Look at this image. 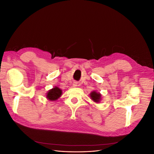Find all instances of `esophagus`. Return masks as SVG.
<instances>
[{
    "label": "esophagus",
    "mask_w": 154,
    "mask_h": 154,
    "mask_svg": "<svg viewBox=\"0 0 154 154\" xmlns=\"http://www.w3.org/2000/svg\"><path fill=\"white\" fill-rule=\"evenodd\" d=\"M77 85V84H76V83H73V86L74 87H75V86H76Z\"/></svg>",
    "instance_id": "esophagus-1"
}]
</instances>
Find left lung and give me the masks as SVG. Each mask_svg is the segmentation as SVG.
<instances>
[{"mask_svg":"<svg viewBox=\"0 0 154 154\" xmlns=\"http://www.w3.org/2000/svg\"><path fill=\"white\" fill-rule=\"evenodd\" d=\"M90 97L95 103H99L101 102V94H100V92H97L96 91H93L90 93Z\"/></svg>","mask_w":154,"mask_h":154,"instance_id":"8db88e82","label":"left lung"}]
</instances>
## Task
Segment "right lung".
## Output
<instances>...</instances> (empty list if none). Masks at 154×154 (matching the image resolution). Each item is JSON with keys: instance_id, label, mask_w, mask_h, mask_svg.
<instances>
[{"instance_id": "add662e5", "label": "right lung", "mask_w": 154, "mask_h": 154, "mask_svg": "<svg viewBox=\"0 0 154 154\" xmlns=\"http://www.w3.org/2000/svg\"><path fill=\"white\" fill-rule=\"evenodd\" d=\"M62 95V91L57 86L49 90L46 93V98L49 101H56Z\"/></svg>"}]
</instances>
